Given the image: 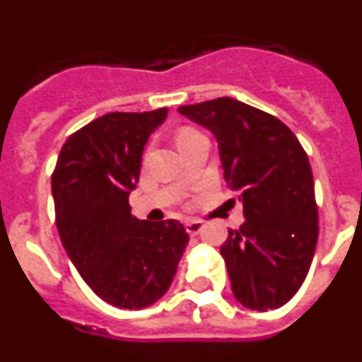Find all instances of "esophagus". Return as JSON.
<instances>
[{"label":"esophagus","mask_w":362,"mask_h":362,"mask_svg":"<svg viewBox=\"0 0 362 362\" xmlns=\"http://www.w3.org/2000/svg\"><path fill=\"white\" fill-rule=\"evenodd\" d=\"M187 232L190 233V235H197V233L201 232V230H203V223H201V221H197V219H192V221H187Z\"/></svg>","instance_id":"esophagus-1"}]
</instances>
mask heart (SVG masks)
Segmentation results:
<instances>
[{
  "label": "heart",
  "mask_w": 362,
  "mask_h": 362,
  "mask_svg": "<svg viewBox=\"0 0 362 362\" xmlns=\"http://www.w3.org/2000/svg\"><path fill=\"white\" fill-rule=\"evenodd\" d=\"M192 134H196V130H190V129H183V130H179V134H177V139H183V137H187V136H192Z\"/></svg>",
  "instance_id": "1"
}]
</instances>
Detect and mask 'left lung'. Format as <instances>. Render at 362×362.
<instances>
[{"mask_svg":"<svg viewBox=\"0 0 362 362\" xmlns=\"http://www.w3.org/2000/svg\"><path fill=\"white\" fill-rule=\"evenodd\" d=\"M177 112L214 134L226 183L243 203L245 223L221 246L233 297L257 312L281 308L300 288L317 245L308 156L283 121L238 99Z\"/></svg>","mask_w":362,"mask_h":362,"instance_id":"8db88e82","label":"left lung"}]
</instances>
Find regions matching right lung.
<instances>
[{
	"instance_id": "1",
	"label": "right lung",
	"mask_w": 362,
	"mask_h": 362,
	"mask_svg": "<svg viewBox=\"0 0 362 362\" xmlns=\"http://www.w3.org/2000/svg\"><path fill=\"white\" fill-rule=\"evenodd\" d=\"M166 114L168 108L98 117L66 139L52 174L66 255L95 296L117 308L141 310L161 299L188 245L179 221L130 214L143 150Z\"/></svg>"
}]
</instances>
